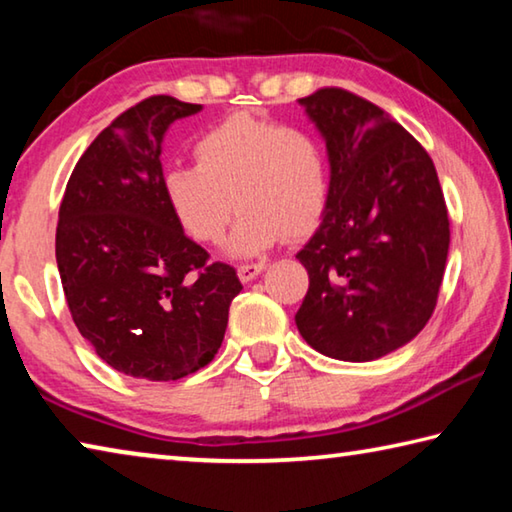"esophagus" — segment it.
Returning <instances> with one entry per match:
<instances>
[{"label":"esophagus","instance_id":"1","mask_svg":"<svg viewBox=\"0 0 512 512\" xmlns=\"http://www.w3.org/2000/svg\"><path fill=\"white\" fill-rule=\"evenodd\" d=\"M264 268H266V264H264V262H255V264H241V266L237 268V273H239V280H241V282H246V284H248V282H253L255 277L264 271Z\"/></svg>","mask_w":512,"mask_h":512}]
</instances>
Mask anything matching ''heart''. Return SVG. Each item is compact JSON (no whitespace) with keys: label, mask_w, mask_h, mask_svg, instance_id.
<instances>
[{"label":"heart","mask_w":512,"mask_h":512,"mask_svg":"<svg viewBox=\"0 0 512 512\" xmlns=\"http://www.w3.org/2000/svg\"><path fill=\"white\" fill-rule=\"evenodd\" d=\"M198 164H169L162 189L176 219L205 244L223 237L232 257H255L284 235L305 237L329 201V158L318 137L255 112H235L198 135ZM236 201L232 202L231 198Z\"/></svg>","instance_id":"heart-1"}]
</instances>
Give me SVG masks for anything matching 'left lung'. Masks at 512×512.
<instances>
[{
    "mask_svg": "<svg viewBox=\"0 0 512 512\" xmlns=\"http://www.w3.org/2000/svg\"><path fill=\"white\" fill-rule=\"evenodd\" d=\"M298 103L323 135L332 176L318 230L296 255L309 273L298 332L325 357L379 359L436 309L449 250L438 173L375 103L341 88Z\"/></svg>",
    "mask_w": 512,
    "mask_h": 512,
    "instance_id": "8db88e82",
    "label": "left lung"
}]
</instances>
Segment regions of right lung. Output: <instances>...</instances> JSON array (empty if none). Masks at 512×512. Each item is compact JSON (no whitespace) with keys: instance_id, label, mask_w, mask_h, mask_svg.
<instances>
[{"instance_id":"1","label":"right lung","mask_w":512,"mask_h":512,"mask_svg":"<svg viewBox=\"0 0 512 512\" xmlns=\"http://www.w3.org/2000/svg\"><path fill=\"white\" fill-rule=\"evenodd\" d=\"M167 94L128 108L97 135L69 176L56 262L76 327L110 368L176 381L214 359L237 271L207 259L162 189V140L201 112Z\"/></svg>"}]
</instances>
